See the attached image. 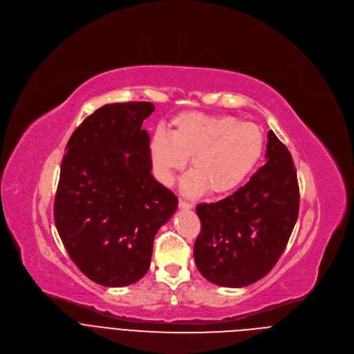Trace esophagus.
<instances>
[{"mask_svg":"<svg viewBox=\"0 0 354 354\" xmlns=\"http://www.w3.org/2000/svg\"><path fill=\"white\" fill-rule=\"evenodd\" d=\"M179 207L180 209H192V207H194V203H190V202L183 201V199H179Z\"/></svg>","mask_w":354,"mask_h":354,"instance_id":"obj_1","label":"esophagus"}]
</instances>
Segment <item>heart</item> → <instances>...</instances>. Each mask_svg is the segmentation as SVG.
<instances>
[{"mask_svg": "<svg viewBox=\"0 0 354 354\" xmlns=\"http://www.w3.org/2000/svg\"><path fill=\"white\" fill-rule=\"evenodd\" d=\"M266 148L263 128L227 114L189 111L172 120L169 136L156 131L149 151L158 179L171 186L190 158L182 189L199 196L209 189L224 195L239 187L259 165Z\"/></svg>", "mask_w": 354, "mask_h": 354, "instance_id": "1", "label": "heart"}]
</instances>
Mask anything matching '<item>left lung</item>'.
I'll use <instances>...</instances> for the list:
<instances>
[{"mask_svg": "<svg viewBox=\"0 0 354 354\" xmlns=\"http://www.w3.org/2000/svg\"><path fill=\"white\" fill-rule=\"evenodd\" d=\"M267 162L233 195L196 206L201 234L195 263L210 282L241 288L266 277L279 260L299 213L291 152L268 131Z\"/></svg>", "mask_w": 354, "mask_h": 354, "instance_id": "left-lung-1", "label": "left lung"}]
</instances>
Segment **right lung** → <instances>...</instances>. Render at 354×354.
<instances>
[{"label": "right lung", "instance_id": "1", "mask_svg": "<svg viewBox=\"0 0 354 354\" xmlns=\"http://www.w3.org/2000/svg\"><path fill=\"white\" fill-rule=\"evenodd\" d=\"M148 102L106 104L72 134L62 159L53 217L77 268L95 283L125 286L148 271L156 232L178 198L155 180Z\"/></svg>", "mask_w": 354, "mask_h": 354}]
</instances>
